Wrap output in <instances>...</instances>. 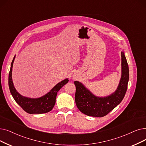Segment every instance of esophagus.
<instances>
[{"label":"esophagus","instance_id":"34e87169","mask_svg":"<svg viewBox=\"0 0 146 146\" xmlns=\"http://www.w3.org/2000/svg\"><path fill=\"white\" fill-rule=\"evenodd\" d=\"M73 79H76V78H78V75L76 74H75V73H74V74H73Z\"/></svg>","mask_w":146,"mask_h":146}]
</instances>
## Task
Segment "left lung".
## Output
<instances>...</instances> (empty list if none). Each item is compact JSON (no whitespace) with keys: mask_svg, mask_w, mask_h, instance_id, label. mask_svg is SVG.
I'll list each match as a JSON object with an SVG mask.
<instances>
[{"mask_svg":"<svg viewBox=\"0 0 146 146\" xmlns=\"http://www.w3.org/2000/svg\"><path fill=\"white\" fill-rule=\"evenodd\" d=\"M122 73L116 90L106 97H97L79 81H74L76 86L75 102L78 109L85 115L101 117L120 103L127 90L129 80V68L125 53L121 52Z\"/></svg>","mask_w":146,"mask_h":146,"instance_id":"left-lung-1","label":"left lung"}]
</instances>
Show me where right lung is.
<instances>
[{
  "mask_svg": "<svg viewBox=\"0 0 146 146\" xmlns=\"http://www.w3.org/2000/svg\"><path fill=\"white\" fill-rule=\"evenodd\" d=\"M15 58V55L11 62L10 72L9 73L8 84L9 90L12 97L21 108L29 114H42L50 111L55 104L56 97L60 89L68 82V79H65L56 84L52 90L45 95L39 98H31L23 96L18 93L14 87L12 78V67Z\"/></svg>",
  "mask_w": 146,
  "mask_h": 146,
  "instance_id": "add662e5",
  "label": "right lung"
}]
</instances>
